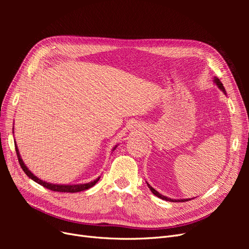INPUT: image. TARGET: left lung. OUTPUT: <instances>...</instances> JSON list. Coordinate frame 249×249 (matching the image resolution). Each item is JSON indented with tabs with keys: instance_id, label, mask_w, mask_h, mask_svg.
I'll return each mask as SVG.
<instances>
[{
	"instance_id": "1",
	"label": "left lung",
	"mask_w": 249,
	"mask_h": 249,
	"mask_svg": "<svg viewBox=\"0 0 249 249\" xmlns=\"http://www.w3.org/2000/svg\"><path fill=\"white\" fill-rule=\"evenodd\" d=\"M214 82L216 83V85H217L218 87H219V89H221L222 91H224V92H225L224 87H223V84H222V83L220 82V80H219V79H218V78H215V79H214ZM147 186H148V188H149V190L152 191V192L156 195L157 197H159V198H161V199H164V200H169V201H173V202H175V201H176V202H178V201H188V200H190V199H179V200H177V199H171V198H168V197H166V196H163V195H161L159 192H157V191L154 189V188H153L152 186H150V185H148V184H147Z\"/></svg>"
}]
</instances>
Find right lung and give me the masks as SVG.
Returning a JSON list of instances; mask_svg holds the SVG:
<instances>
[{"mask_svg": "<svg viewBox=\"0 0 249 249\" xmlns=\"http://www.w3.org/2000/svg\"><path fill=\"white\" fill-rule=\"evenodd\" d=\"M14 145H16V152H17V155H18V158L19 165H20L21 169L24 170V172L26 173V175H27L30 178L33 179L34 182H36L37 184H39V185L43 186L44 188H47V189H50V190H52V191H56V192H67V193H69V192L74 193V192L84 191V190L89 189V188H91L92 186H94V185L97 183V180H99V179L101 178H97L96 179L93 180V182H90V183H87V184H80V185H56V184H50V183H47V182H43V180H41V179H39L37 177H35V176L33 175V173L27 168L25 163L22 162V160H21V158H20V155H19V153H18V148L17 144H14ZM114 148H116V147H114Z\"/></svg>", "mask_w": 249, "mask_h": 249, "instance_id": "right-lung-1", "label": "right lung"}]
</instances>
